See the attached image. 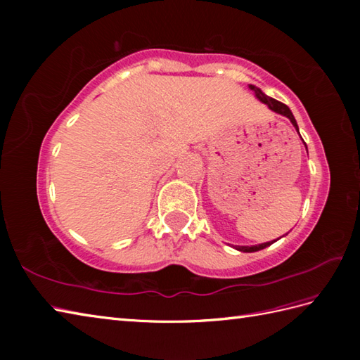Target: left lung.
I'll list each match as a JSON object with an SVG mask.
<instances>
[{
    "instance_id": "8db88e82",
    "label": "left lung",
    "mask_w": 360,
    "mask_h": 360,
    "mask_svg": "<svg viewBox=\"0 0 360 360\" xmlns=\"http://www.w3.org/2000/svg\"><path fill=\"white\" fill-rule=\"evenodd\" d=\"M249 88H250L252 91H254L259 102H263L264 105H267V108L275 111L277 114H281V116L288 117V119L290 120V124L294 125V128L297 129V133H298V125H297V122H295L294 114L290 112V110L288 108V106H286L285 103H281V102H278V101H275V98H272V97H269V96H266L262 89L254 86V85H249ZM298 134H300V133H298ZM303 143H304V142H303ZM304 147H307V143H304ZM275 241H277V240L267 241V243H262V244H257V246H238V248H236V250H241V252H257V250H262V249H264V248H267V246H271V244L275 243Z\"/></svg>"
}]
</instances>
